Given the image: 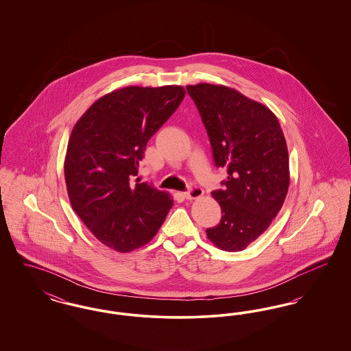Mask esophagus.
Instances as JSON below:
<instances>
[{
  "label": "esophagus",
  "mask_w": 351,
  "mask_h": 351,
  "mask_svg": "<svg viewBox=\"0 0 351 351\" xmlns=\"http://www.w3.org/2000/svg\"><path fill=\"white\" fill-rule=\"evenodd\" d=\"M202 195H204V191L201 188H199V186H191L189 191H186L184 193V197L186 200H196V199H200Z\"/></svg>",
  "instance_id": "esophagus-1"
}]
</instances>
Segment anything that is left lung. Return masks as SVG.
<instances>
[{"mask_svg": "<svg viewBox=\"0 0 351 351\" xmlns=\"http://www.w3.org/2000/svg\"><path fill=\"white\" fill-rule=\"evenodd\" d=\"M210 141L216 167L226 168L212 192L222 217L206 235L218 249L245 250L267 230L283 206L289 159L276 116L261 102L225 85H186Z\"/></svg>", "mask_w": 351, "mask_h": 351, "instance_id": "8db88e82", "label": "left lung"}]
</instances>
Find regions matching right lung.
<instances>
[{
	"mask_svg": "<svg viewBox=\"0 0 351 351\" xmlns=\"http://www.w3.org/2000/svg\"><path fill=\"white\" fill-rule=\"evenodd\" d=\"M184 96L180 85L126 86L93 102L73 126L64 162L68 197L90 233L113 250L149 243L173 204L166 192L130 178Z\"/></svg>",
	"mask_w": 351,
	"mask_h": 351,
	"instance_id": "obj_1",
	"label": "right lung"
}]
</instances>
